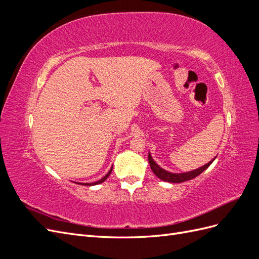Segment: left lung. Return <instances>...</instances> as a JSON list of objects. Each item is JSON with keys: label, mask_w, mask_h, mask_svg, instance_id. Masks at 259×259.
Segmentation results:
<instances>
[{"label": "left lung", "mask_w": 259, "mask_h": 259, "mask_svg": "<svg viewBox=\"0 0 259 259\" xmlns=\"http://www.w3.org/2000/svg\"><path fill=\"white\" fill-rule=\"evenodd\" d=\"M148 160H149V164H150V167L152 169V171L154 173V175L156 177H159L160 179L164 180V182H168V183H173V184H179V183H184V182H187V180H190V179H193L197 176H199L202 171H204L211 163H213V161L215 160V158L209 161L207 164H205V165H203L202 167H199L197 169H193L191 171H186V173H170V171H167L165 169H163L162 167H160L158 164H156L153 159L151 154L149 153L148 154Z\"/></svg>", "instance_id": "left-lung-1"}]
</instances>
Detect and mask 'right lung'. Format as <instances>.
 Wrapping results in <instances>:
<instances>
[{
	"label": "right lung",
	"mask_w": 259,
	"mask_h": 259,
	"mask_svg": "<svg viewBox=\"0 0 259 259\" xmlns=\"http://www.w3.org/2000/svg\"><path fill=\"white\" fill-rule=\"evenodd\" d=\"M111 171H112V167L110 168V170L108 171V174L106 175V176H104L103 178H101L100 180H98V182H96V183H92V184H89V183H86V184H79V185H85V186H95V185H98V184H101V183H104L105 180L109 177V175L111 174Z\"/></svg>",
	"instance_id": "add662e5"
}]
</instances>
